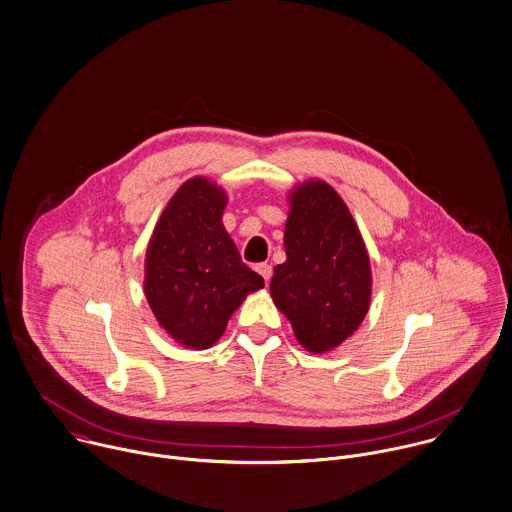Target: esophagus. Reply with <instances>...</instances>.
Masks as SVG:
<instances>
[{
	"label": "esophagus",
	"instance_id": "34e87169",
	"mask_svg": "<svg viewBox=\"0 0 512 512\" xmlns=\"http://www.w3.org/2000/svg\"><path fill=\"white\" fill-rule=\"evenodd\" d=\"M256 270H258V274H260L266 282L272 278V266H270V264H266V262H264V264H258Z\"/></svg>",
	"mask_w": 512,
	"mask_h": 512
}]
</instances>
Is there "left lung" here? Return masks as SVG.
I'll list each match as a JSON object with an SVG mask.
<instances>
[{
    "label": "left lung",
    "instance_id": "1",
    "mask_svg": "<svg viewBox=\"0 0 512 512\" xmlns=\"http://www.w3.org/2000/svg\"><path fill=\"white\" fill-rule=\"evenodd\" d=\"M284 248L272 300L308 352H328L358 330L372 294L368 250L332 186L308 180L290 192Z\"/></svg>",
    "mask_w": 512,
    "mask_h": 512
}]
</instances>
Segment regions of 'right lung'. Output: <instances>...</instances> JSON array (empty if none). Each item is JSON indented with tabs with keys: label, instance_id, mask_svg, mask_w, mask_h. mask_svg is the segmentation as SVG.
<instances>
[{
	"label": "right lung",
	"instance_id": "add662e5",
	"mask_svg": "<svg viewBox=\"0 0 512 512\" xmlns=\"http://www.w3.org/2000/svg\"><path fill=\"white\" fill-rule=\"evenodd\" d=\"M226 192L190 178L164 208L146 250L144 292L160 326L182 346L210 348L248 294L264 286L222 224Z\"/></svg>",
	"mask_w": 512,
	"mask_h": 512
}]
</instances>
